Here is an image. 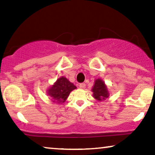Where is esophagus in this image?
Listing matches in <instances>:
<instances>
[{"label": "esophagus", "mask_w": 155, "mask_h": 155, "mask_svg": "<svg viewBox=\"0 0 155 155\" xmlns=\"http://www.w3.org/2000/svg\"><path fill=\"white\" fill-rule=\"evenodd\" d=\"M79 87L81 88V89H85V83H80V84H79Z\"/></svg>", "instance_id": "esophagus-1"}]
</instances>
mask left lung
Wrapping results in <instances>:
<instances>
[{"label": "left lung", "instance_id": "1", "mask_svg": "<svg viewBox=\"0 0 155 155\" xmlns=\"http://www.w3.org/2000/svg\"><path fill=\"white\" fill-rule=\"evenodd\" d=\"M92 91L93 92V97L99 101H104L109 97V92L106 85L100 78L95 80Z\"/></svg>", "mask_w": 155, "mask_h": 155}]
</instances>
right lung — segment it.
Segmentation results:
<instances>
[{"instance_id": "right-lung-1", "label": "right lung", "mask_w": 155, "mask_h": 155, "mask_svg": "<svg viewBox=\"0 0 155 155\" xmlns=\"http://www.w3.org/2000/svg\"><path fill=\"white\" fill-rule=\"evenodd\" d=\"M76 88L77 87L72 83L69 81L65 77H61L49 88L48 94L54 103L62 104L68 99L70 92Z\"/></svg>"}]
</instances>
